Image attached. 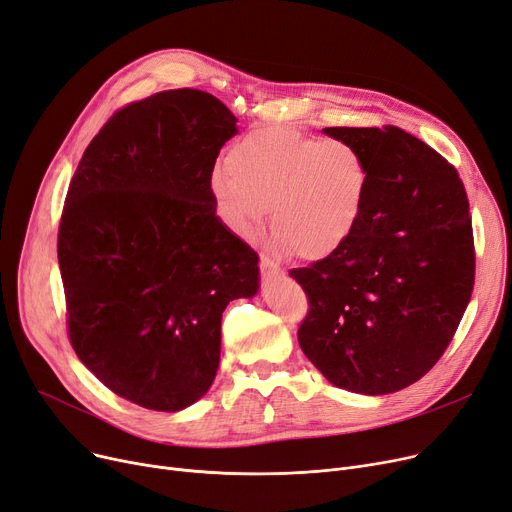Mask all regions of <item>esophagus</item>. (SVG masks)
Here are the masks:
<instances>
[{
    "instance_id": "esophagus-1",
    "label": "esophagus",
    "mask_w": 512,
    "mask_h": 512,
    "mask_svg": "<svg viewBox=\"0 0 512 512\" xmlns=\"http://www.w3.org/2000/svg\"><path fill=\"white\" fill-rule=\"evenodd\" d=\"M260 271L264 277H279L281 275L279 264L273 262L269 256H260Z\"/></svg>"
}]
</instances>
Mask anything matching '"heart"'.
<instances>
[{
	"label": "heart",
	"mask_w": 512,
	"mask_h": 512,
	"mask_svg": "<svg viewBox=\"0 0 512 512\" xmlns=\"http://www.w3.org/2000/svg\"><path fill=\"white\" fill-rule=\"evenodd\" d=\"M210 191L223 223L254 239L273 206V248L323 260L354 235L369 191V166L352 143L264 127L239 139Z\"/></svg>",
	"instance_id": "obj_1"
}]
</instances>
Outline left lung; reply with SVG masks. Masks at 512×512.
<instances>
[{
	"mask_svg": "<svg viewBox=\"0 0 512 512\" xmlns=\"http://www.w3.org/2000/svg\"><path fill=\"white\" fill-rule=\"evenodd\" d=\"M369 166L362 218L346 246L291 269L310 310L306 358L335 387L394 394L440 360L475 283L469 200L456 168L398 127H329Z\"/></svg>",
	"mask_w": 512,
	"mask_h": 512,
	"instance_id": "8db88e82",
	"label": "left lung"
}]
</instances>
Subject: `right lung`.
<instances>
[{"instance_id": "1", "label": "right lung", "mask_w": 512, "mask_h": 512, "mask_svg": "<svg viewBox=\"0 0 512 512\" xmlns=\"http://www.w3.org/2000/svg\"><path fill=\"white\" fill-rule=\"evenodd\" d=\"M237 118L200 89L118 110L85 150L58 231L68 335L120 398L177 412L221 362V319L260 287L258 254L216 216L214 162Z\"/></svg>"}]
</instances>
